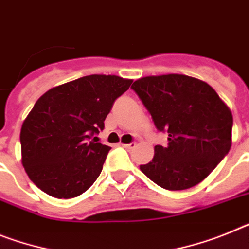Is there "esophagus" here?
Segmentation results:
<instances>
[{
  "instance_id": "1",
  "label": "esophagus",
  "mask_w": 249,
  "mask_h": 249,
  "mask_svg": "<svg viewBox=\"0 0 249 249\" xmlns=\"http://www.w3.org/2000/svg\"><path fill=\"white\" fill-rule=\"evenodd\" d=\"M122 146L127 150H132V148L136 147V142H131V143H122Z\"/></svg>"
}]
</instances>
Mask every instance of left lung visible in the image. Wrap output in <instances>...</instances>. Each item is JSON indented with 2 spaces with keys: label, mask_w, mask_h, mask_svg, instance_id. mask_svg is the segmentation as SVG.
Segmentation results:
<instances>
[{
  "label": "left lung",
  "mask_w": 249,
  "mask_h": 249,
  "mask_svg": "<svg viewBox=\"0 0 249 249\" xmlns=\"http://www.w3.org/2000/svg\"><path fill=\"white\" fill-rule=\"evenodd\" d=\"M131 88L150 112L166 146H155L152 161L140 169L166 190L203 181L231 150L233 116L208 83L182 74L140 78Z\"/></svg>",
  "instance_id": "obj_1"
}]
</instances>
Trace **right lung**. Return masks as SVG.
I'll return each mask as SVG.
<instances>
[{"mask_svg":"<svg viewBox=\"0 0 249 249\" xmlns=\"http://www.w3.org/2000/svg\"><path fill=\"white\" fill-rule=\"evenodd\" d=\"M132 79L93 74L49 89L21 127V156L30 180L58 199L79 196L101 174L109 146L92 141ZM95 139V137H94Z\"/></svg>","mask_w":249,"mask_h":249,"instance_id":"obj_1","label":"right lung"}]
</instances>
